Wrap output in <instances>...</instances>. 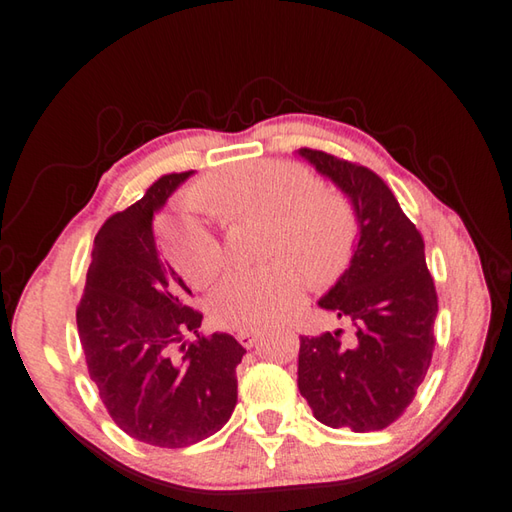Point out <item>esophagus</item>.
Masks as SVG:
<instances>
[{"label": "esophagus", "instance_id": "esophagus-1", "mask_svg": "<svg viewBox=\"0 0 512 512\" xmlns=\"http://www.w3.org/2000/svg\"><path fill=\"white\" fill-rule=\"evenodd\" d=\"M236 339L240 341V345H243V347H254V343L260 339V332H256V330H240L236 334Z\"/></svg>", "mask_w": 512, "mask_h": 512}]
</instances>
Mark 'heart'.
<instances>
[{
	"label": "heart",
	"instance_id": "heart-1",
	"mask_svg": "<svg viewBox=\"0 0 512 512\" xmlns=\"http://www.w3.org/2000/svg\"><path fill=\"white\" fill-rule=\"evenodd\" d=\"M198 202L225 220H263L265 254L292 257L314 281L336 272L352 240L345 202L312 189L305 171L283 162L258 160L220 171ZM165 252L191 285H207L223 265L216 234L194 214L165 227ZM291 261L227 274L209 301L214 321L229 330H260L292 312L303 298L305 276Z\"/></svg>",
	"mask_w": 512,
	"mask_h": 512
}]
</instances>
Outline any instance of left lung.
I'll return each instance as SVG.
<instances>
[{"label":"left lung","mask_w":512,"mask_h":512,"mask_svg":"<svg viewBox=\"0 0 512 512\" xmlns=\"http://www.w3.org/2000/svg\"><path fill=\"white\" fill-rule=\"evenodd\" d=\"M298 156L341 189L356 218L350 265L318 301L352 334L301 336L298 390L325 426L383 430L412 403L435 350L439 305L423 238L374 171L325 151Z\"/></svg>","instance_id":"obj_1"}]
</instances>
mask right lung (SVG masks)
<instances>
[{"instance_id": "right-lung-1", "label": "right lung", "mask_w": 512, "mask_h": 512, "mask_svg": "<svg viewBox=\"0 0 512 512\" xmlns=\"http://www.w3.org/2000/svg\"><path fill=\"white\" fill-rule=\"evenodd\" d=\"M194 171L169 173L93 240L77 334L115 426L158 448H187L225 426L238 401L234 336H202L189 287L160 256L153 216ZM187 333L197 339L189 342Z\"/></svg>"}]
</instances>
